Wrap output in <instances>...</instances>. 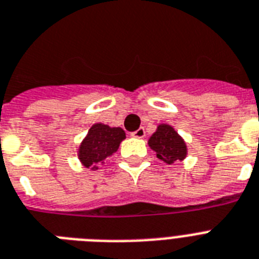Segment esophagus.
Wrapping results in <instances>:
<instances>
[{"label":"esophagus","mask_w":259,"mask_h":259,"mask_svg":"<svg viewBox=\"0 0 259 259\" xmlns=\"http://www.w3.org/2000/svg\"><path fill=\"white\" fill-rule=\"evenodd\" d=\"M132 136L136 137V138H144V137H145V129H144V127H140L138 130L133 132V133H132Z\"/></svg>","instance_id":"1"}]
</instances>
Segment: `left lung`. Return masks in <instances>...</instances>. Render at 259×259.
<instances>
[{"label":"left lung","mask_w":259,"mask_h":259,"mask_svg":"<svg viewBox=\"0 0 259 259\" xmlns=\"http://www.w3.org/2000/svg\"><path fill=\"white\" fill-rule=\"evenodd\" d=\"M149 146L155 151L159 159L169 165L176 161H182L188 154L185 141L171 126L166 123L157 127V132L149 140Z\"/></svg>","instance_id":"obj_1"}]
</instances>
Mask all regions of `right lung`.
I'll use <instances>...</instances> for the list:
<instances>
[{
    "label": "right lung",
    "instance_id": "obj_1",
    "mask_svg": "<svg viewBox=\"0 0 259 259\" xmlns=\"http://www.w3.org/2000/svg\"><path fill=\"white\" fill-rule=\"evenodd\" d=\"M126 138L121 127H110L104 123H96L82 141L78 150L79 161L85 167L98 169L115 151Z\"/></svg>",
    "mask_w": 259,
    "mask_h": 259
}]
</instances>
